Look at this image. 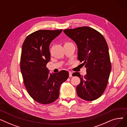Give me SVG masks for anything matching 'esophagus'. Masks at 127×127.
<instances>
[{
    "label": "esophagus",
    "mask_w": 127,
    "mask_h": 127,
    "mask_svg": "<svg viewBox=\"0 0 127 127\" xmlns=\"http://www.w3.org/2000/svg\"><path fill=\"white\" fill-rule=\"evenodd\" d=\"M72 72H71V71H69V77H72Z\"/></svg>",
    "instance_id": "34e87169"
}]
</instances>
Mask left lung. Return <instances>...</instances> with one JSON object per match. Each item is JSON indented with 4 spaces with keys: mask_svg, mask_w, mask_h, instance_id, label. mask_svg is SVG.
<instances>
[{
    "mask_svg": "<svg viewBox=\"0 0 127 127\" xmlns=\"http://www.w3.org/2000/svg\"><path fill=\"white\" fill-rule=\"evenodd\" d=\"M74 41L78 48V59L86 68V74L78 72L80 83L76 88L78 96L86 101H93L100 97L107 85L111 64L107 43L100 33L89 27L63 30Z\"/></svg>",
    "mask_w": 127,
    "mask_h": 127,
    "instance_id": "1",
    "label": "left lung"
}]
</instances>
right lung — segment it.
Returning <instances> with one entry per match:
<instances>
[{
  "mask_svg": "<svg viewBox=\"0 0 127 127\" xmlns=\"http://www.w3.org/2000/svg\"><path fill=\"white\" fill-rule=\"evenodd\" d=\"M62 31L39 30L27 36L23 44L21 70L24 83L29 95L40 103L56 101L60 85L68 78L67 71L51 74L46 67L50 60V44Z\"/></svg>",
  "mask_w": 127,
  "mask_h": 127,
  "instance_id": "obj_1",
  "label": "right lung"
}]
</instances>
